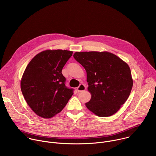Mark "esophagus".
<instances>
[{"label": "esophagus", "mask_w": 156, "mask_h": 156, "mask_svg": "<svg viewBox=\"0 0 156 156\" xmlns=\"http://www.w3.org/2000/svg\"><path fill=\"white\" fill-rule=\"evenodd\" d=\"M76 90H77V91H78V93H80V92H81V91H85V90H86V86H85L84 84H80V85L77 87Z\"/></svg>", "instance_id": "1"}]
</instances>
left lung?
<instances>
[{"mask_svg": "<svg viewBox=\"0 0 156 156\" xmlns=\"http://www.w3.org/2000/svg\"><path fill=\"white\" fill-rule=\"evenodd\" d=\"M75 60L87 74L91 100L85 104L101 117L115 114L128 98L133 84L128 65L116 55L104 52H76Z\"/></svg>", "mask_w": 156, "mask_h": 156, "instance_id": "obj_1", "label": "left lung"}]
</instances>
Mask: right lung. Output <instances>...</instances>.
Instances as JSON below:
<instances>
[{"instance_id": "add662e5", "label": "right lung", "mask_w": 156, "mask_h": 156, "mask_svg": "<svg viewBox=\"0 0 156 156\" xmlns=\"http://www.w3.org/2000/svg\"><path fill=\"white\" fill-rule=\"evenodd\" d=\"M73 52L46 50L36 55L22 76L21 90L26 102L39 117L51 119L60 112L73 94L65 86L62 70Z\"/></svg>"}]
</instances>
